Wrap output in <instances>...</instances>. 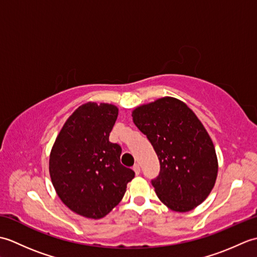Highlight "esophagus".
<instances>
[{
	"instance_id": "34e87169",
	"label": "esophagus",
	"mask_w": 257,
	"mask_h": 257,
	"mask_svg": "<svg viewBox=\"0 0 257 257\" xmlns=\"http://www.w3.org/2000/svg\"><path fill=\"white\" fill-rule=\"evenodd\" d=\"M133 169H134V171H135V173H136V174H137V176H138V174L140 173V166L138 165V163H137V165H135Z\"/></svg>"
}]
</instances>
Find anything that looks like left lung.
Returning a JSON list of instances; mask_svg holds the SVG:
<instances>
[{"mask_svg":"<svg viewBox=\"0 0 257 257\" xmlns=\"http://www.w3.org/2000/svg\"><path fill=\"white\" fill-rule=\"evenodd\" d=\"M132 116L159 158L160 173L151 181L158 198L176 212L200 205L214 188L219 163L199 118L183 101L168 96L138 106Z\"/></svg>","mask_w":257,"mask_h":257,"instance_id":"obj_1","label":"left lung"}]
</instances>
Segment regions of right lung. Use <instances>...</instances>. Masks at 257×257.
<instances>
[{"mask_svg": "<svg viewBox=\"0 0 257 257\" xmlns=\"http://www.w3.org/2000/svg\"><path fill=\"white\" fill-rule=\"evenodd\" d=\"M117 117L112 103L86 102L65 121L52 147L54 189L69 210L87 219L106 216L135 178L120 163L121 147L109 141Z\"/></svg>", "mask_w": 257, "mask_h": 257, "instance_id": "right-lung-1", "label": "right lung"}]
</instances>
